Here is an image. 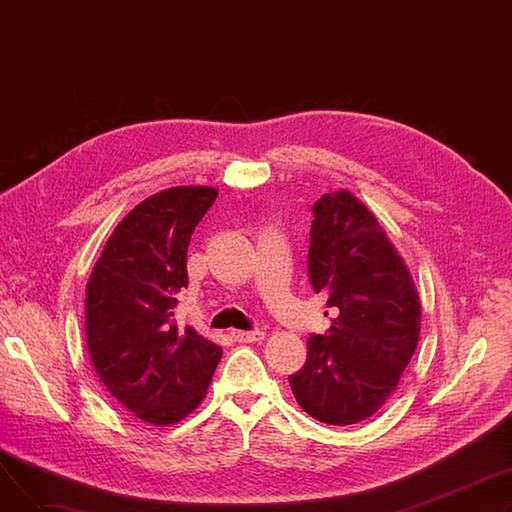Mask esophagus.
<instances>
[{
	"label": "esophagus",
	"instance_id": "1",
	"mask_svg": "<svg viewBox=\"0 0 512 512\" xmlns=\"http://www.w3.org/2000/svg\"><path fill=\"white\" fill-rule=\"evenodd\" d=\"M263 332L261 330H234L232 332V338L236 342H259L263 340Z\"/></svg>",
	"mask_w": 512,
	"mask_h": 512
}]
</instances>
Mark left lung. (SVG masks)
I'll list each match as a JSON object with an SVG mask.
<instances>
[{"instance_id": "1", "label": "left lung", "mask_w": 512, "mask_h": 512, "mask_svg": "<svg viewBox=\"0 0 512 512\" xmlns=\"http://www.w3.org/2000/svg\"><path fill=\"white\" fill-rule=\"evenodd\" d=\"M307 270L336 317L326 336H309L307 361L288 382L313 419L353 425L384 405L415 353L417 290L375 215L348 191L313 203Z\"/></svg>"}]
</instances>
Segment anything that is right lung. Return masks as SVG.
I'll return each instance as SVG.
<instances>
[{
	"instance_id": "right-lung-1",
	"label": "right lung",
	"mask_w": 512,
	"mask_h": 512,
	"mask_svg": "<svg viewBox=\"0 0 512 512\" xmlns=\"http://www.w3.org/2000/svg\"><path fill=\"white\" fill-rule=\"evenodd\" d=\"M218 191L176 186L134 207L116 226L87 284L85 328L93 367L139 419L168 425L205 398L222 348L178 326L191 234Z\"/></svg>"
}]
</instances>
